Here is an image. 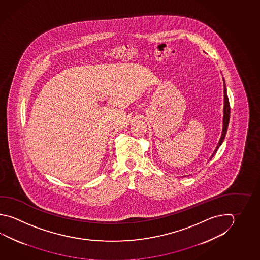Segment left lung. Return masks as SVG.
<instances>
[{"label": "left lung", "mask_w": 260, "mask_h": 260, "mask_svg": "<svg viewBox=\"0 0 260 260\" xmlns=\"http://www.w3.org/2000/svg\"><path fill=\"white\" fill-rule=\"evenodd\" d=\"M223 86H224V107H223V127H222V133H221V136H220V141L219 143L216 147L215 151L212 153L211 159L215 154L217 150L219 149L221 143L223 142L224 138H225L226 133H227V128H228V124H229V120H230V103H229V99L227 96V92H226L225 83H224V79H223Z\"/></svg>", "instance_id": "8db88e82"}]
</instances>
